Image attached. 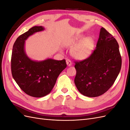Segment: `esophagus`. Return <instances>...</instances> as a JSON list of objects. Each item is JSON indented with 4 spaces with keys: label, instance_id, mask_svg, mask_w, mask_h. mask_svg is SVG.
Wrapping results in <instances>:
<instances>
[{
    "label": "esophagus",
    "instance_id": "1",
    "mask_svg": "<svg viewBox=\"0 0 130 130\" xmlns=\"http://www.w3.org/2000/svg\"><path fill=\"white\" fill-rule=\"evenodd\" d=\"M66 63H67V64L68 67H70V66H72V65L71 61H70L69 60H66Z\"/></svg>",
    "mask_w": 130,
    "mask_h": 130
}]
</instances>
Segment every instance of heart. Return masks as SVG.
<instances>
[{"instance_id": "1", "label": "heart", "mask_w": 130, "mask_h": 130, "mask_svg": "<svg viewBox=\"0 0 130 130\" xmlns=\"http://www.w3.org/2000/svg\"><path fill=\"white\" fill-rule=\"evenodd\" d=\"M64 46L71 48L70 54L74 58L78 60L88 58L94 50V40L92 37L84 38L83 36H76L67 42Z\"/></svg>"}]
</instances>
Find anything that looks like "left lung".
<instances>
[{
    "label": "left lung",
    "mask_w": 130,
    "mask_h": 130,
    "mask_svg": "<svg viewBox=\"0 0 130 130\" xmlns=\"http://www.w3.org/2000/svg\"><path fill=\"white\" fill-rule=\"evenodd\" d=\"M119 48L116 39L101 27L92 54L84 61L75 62L76 75L74 82L82 95L99 96L111 88L121 69Z\"/></svg>",
    "instance_id": "1"
}]
</instances>
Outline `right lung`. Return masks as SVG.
<instances>
[{
	"label": "right lung",
	"instance_id": "add662e5",
	"mask_svg": "<svg viewBox=\"0 0 130 130\" xmlns=\"http://www.w3.org/2000/svg\"><path fill=\"white\" fill-rule=\"evenodd\" d=\"M44 29L42 26L31 27L17 38L12 53L11 72L14 80L26 94L35 98L49 94L58 75L67 67L65 60L57 61L48 58L38 61L26 55L25 41L31 35Z\"/></svg>",
	"mask_w": 130,
	"mask_h": 130
}]
</instances>
